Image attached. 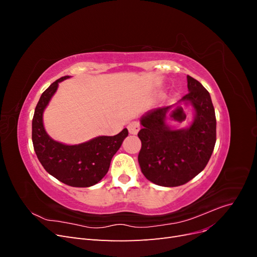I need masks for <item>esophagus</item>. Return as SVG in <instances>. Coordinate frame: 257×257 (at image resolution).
<instances>
[{"instance_id": "1", "label": "esophagus", "mask_w": 257, "mask_h": 257, "mask_svg": "<svg viewBox=\"0 0 257 257\" xmlns=\"http://www.w3.org/2000/svg\"><path fill=\"white\" fill-rule=\"evenodd\" d=\"M127 130H128V133L132 135H136L139 130H141V125H139V123L137 121H132L128 123L127 125Z\"/></svg>"}]
</instances>
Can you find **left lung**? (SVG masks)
Segmentation results:
<instances>
[{"instance_id":"1","label":"left lung","mask_w":257,"mask_h":257,"mask_svg":"<svg viewBox=\"0 0 257 257\" xmlns=\"http://www.w3.org/2000/svg\"><path fill=\"white\" fill-rule=\"evenodd\" d=\"M189 93L176 105L158 108L145 113L138 137L142 149L139 166L148 180L161 186H179L189 182L203 170L211 158L216 141L215 112L209 92L196 79L188 76ZM190 102L193 121L184 129H174L166 122V115L174 106Z\"/></svg>"}]
</instances>
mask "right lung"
Segmentation results:
<instances>
[{
  "mask_svg": "<svg viewBox=\"0 0 257 257\" xmlns=\"http://www.w3.org/2000/svg\"><path fill=\"white\" fill-rule=\"evenodd\" d=\"M71 76H64L49 85L36 105L32 121V142L38 161L46 172L59 181L75 188H89L107 174L115 152L128 135L124 128L114 136H97L78 145H65L47 134L43 114L59 83Z\"/></svg>",
  "mask_w": 257,
  "mask_h": 257,
  "instance_id": "1",
  "label": "right lung"
}]
</instances>
